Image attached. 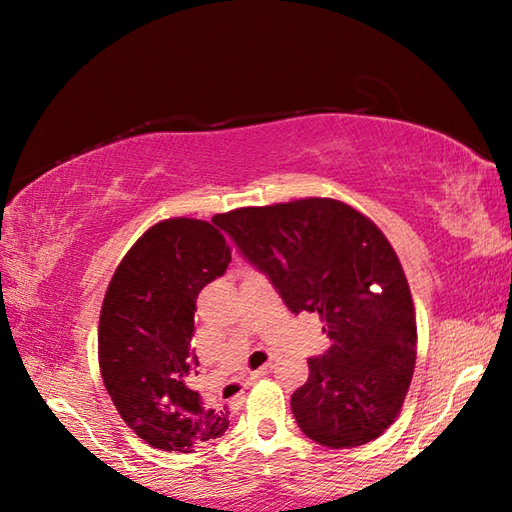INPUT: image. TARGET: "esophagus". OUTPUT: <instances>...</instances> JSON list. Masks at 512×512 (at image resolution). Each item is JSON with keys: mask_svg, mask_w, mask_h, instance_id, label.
<instances>
[{"mask_svg": "<svg viewBox=\"0 0 512 512\" xmlns=\"http://www.w3.org/2000/svg\"><path fill=\"white\" fill-rule=\"evenodd\" d=\"M270 369H273V363L262 365L259 369H255V372H250V380H257V378H262V376L270 374Z\"/></svg>", "mask_w": 512, "mask_h": 512, "instance_id": "obj_1", "label": "esophagus"}]
</instances>
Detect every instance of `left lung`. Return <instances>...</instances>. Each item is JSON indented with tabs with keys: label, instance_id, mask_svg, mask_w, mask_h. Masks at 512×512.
<instances>
[{
	"label": "left lung",
	"instance_id": "left-lung-1",
	"mask_svg": "<svg viewBox=\"0 0 512 512\" xmlns=\"http://www.w3.org/2000/svg\"><path fill=\"white\" fill-rule=\"evenodd\" d=\"M213 222L273 281L288 310L317 312L330 350L292 394L299 429L330 449L376 440L400 413L416 365V312L383 231L332 198L242 206Z\"/></svg>",
	"mask_w": 512,
	"mask_h": 512
}]
</instances>
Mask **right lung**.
I'll list each match as a JSON object with an SVG mask.
<instances>
[{
    "label": "right lung",
    "mask_w": 512,
    "mask_h": 512,
    "mask_svg": "<svg viewBox=\"0 0 512 512\" xmlns=\"http://www.w3.org/2000/svg\"><path fill=\"white\" fill-rule=\"evenodd\" d=\"M231 246L213 222L162 220L136 239L107 286L99 367L121 418L154 449L191 453L222 438L226 407L206 405L193 380L195 299L222 277Z\"/></svg>",
    "instance_id": "add662e5"
}]
</instances>
